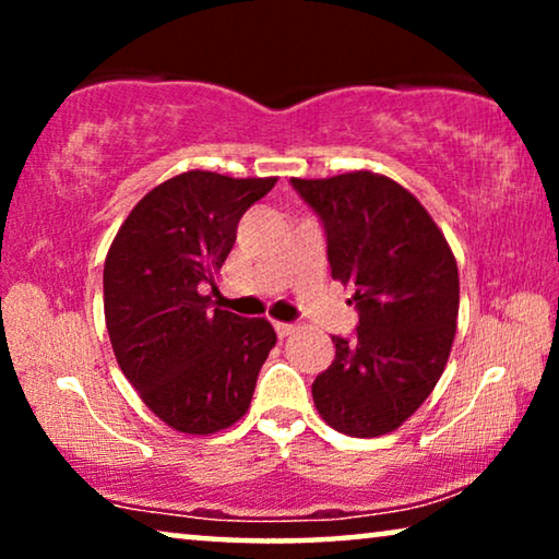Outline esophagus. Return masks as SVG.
Instances as JSON below:
<instances>
[{
    "label": "esophagus",
    "instance_id": "1",
    "mask_svg": "<svg viewBox=\"0 0 559 559\" xmlns=\"http://www.w3.org/2000/svg\"><path fill=\"white\" fill-rule=\"evenodd\" d=\"M274 331H277L280 338H287V335H293L297 331V325H293V323H274Z\"/></svg>",
    "mask_w": 559,
    "mask_h": 559
}]
</instances>
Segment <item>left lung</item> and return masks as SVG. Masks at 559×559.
<instances>
[{"label": "left lung", "mask_w": 559, "mask_h": 559, "mask_svg": "<svg viewBox=\"0 0 559 559\" xmlns=\"http://www.w3.org/2000/svg\"><path fill=\"white\" fill-rule=\"evenodd\" d=\"M293 186L323 221L333 280L354 287L356 338L312 384L320 417L350 438L402 427L445 371L461 280L425 205L386 175L356 170Z\"/></svg>", "instance_id": "left-lung-1"}]
</instances>
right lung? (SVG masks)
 <instances>
[{"instance_id":"obj_1","label":"right lung","mask_w":559,"mask_h":559,"mask_svg":"<svg viewBox=\"0 0 559 559\" xmlns=\"http://www.w3.org/2000/svg\"><path fill=\"white\" fill-rule=\"evenodd\" d=\"M277 178L188 170L134 205L104 262L114 356L140 400L173 430L213 435L247 415L277 333L264 318L211 310L205 285L243 213Z\"/></svg>"}]
</instances>
